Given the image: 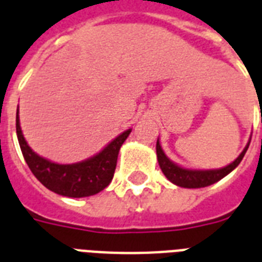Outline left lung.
<instances>
[{"instance_id":"left-lung-1","label":"left lung","mask_w":262,"mask_h":262,"mask_svg":"<svg viewBox=\"0 0 262 262\" xmlns=\"http://www.w3.org/2000/svg\"><path fill=\"white\" fill-rule=\"evenodd\" d=\"M250 141L248 142L247 146L244 148V150L241 151V155L232 162V164L226 165L224 168L220 169H209V170H197V169H186L182 168L180 165L174 164L173 161H170L166 155L164 153L161 148V144L157 140V145H156V151H157V160L158 165L161 168L162 173L165 174V177L169 180L170 182H173L174 185L181 186V188H205V186H209L214 182L220 181L221 179H224L225 176L229 174L232 170L238 166V164L241 162V160L244 158L245 153H247L248 148H249Z\"/></svg>"}]
</instances>
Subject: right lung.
Masks as SVG:
<instances>
[{"label": "right lung", "instance_id": "obj_1", "mask_svg": "<svg viewBox=\"0 0 262 262\" xmlns=\"http://www.w3.org/2000/svg\"><path fill=\"white\" fill-rule=\"evenodd\" d=\"M15 129L24 158L36 179L52 192L74 199L97 194L111 184L117 165L118 151L132 132V129H127L121 133L100 153L85 161L56 164L37 155L28 145L19 126L18 111L15 117Z\"/></svg>", "mask_w": 262, "mask_h": 262}]
</instances>
